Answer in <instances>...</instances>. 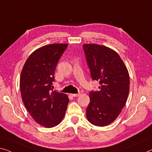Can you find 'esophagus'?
Here are the masks:
<instances>
[{
  "instance_id": "esophagus-1",
  "label": "esophagus",
  "mask_w": 152,
  "mask_h": 152,
  "mask_svg": "<svg viewBox=\"0 0 152 152\" xmlns=\"http://www.w3.org/2000/svg\"><path fill=\"white\" fill-rule=\"evenodd\" d=\"M80 95V94H70V96L72 97H78Z\"/></svg>"
}]
</instances>
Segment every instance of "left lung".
Here are the masks:
<instances>
[{
    "label": "left lung",
    "instance_id": "8db88e82",
    "mask_svg": "<svg viewBox=\"0 0 152 152\" xmlns=\"http://www.w3.org/2000/svg\"><path fill=\"white\" fill-rule=\"evenodd\" d=\"M93 80L98 81V91L89 93L86 116L91 124L106 126L117 119L126 104L130 90V76L118 54L96 44H83Z\"/></svg>",
    "mask_w": 152,
    "mask_h": 152
}]
</instances>
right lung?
I'll list each match as a JSON object with an SVG mask.
<instances>
[{
    "instance_id": "obj_1",
    "label": "right lung",
    "mask_w": 152,
    "mask_h": 152,
    "mask_svg": "<svg viewBox=\"0 0 152 152\" xmlns=\"http://www.w3.org/2000/svg\"><path fill=\"white\" fill-rule=\"evenodd\" d=\"M67 44H53L39 48L24 63L20 79L22 101L29 114L45 128L59 124L65 116L69 98L53 91L54 74Z\"/></svg>"
}]
</instances>
